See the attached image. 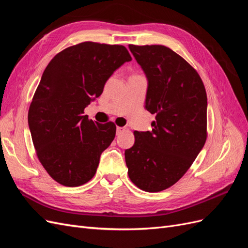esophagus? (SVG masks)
<instances>
[{
  "label": "esophagus",
  "instance_id": "1",
  "mask_svg": "<svg viewBox=\"0 0 248 248\" xmlns=\"http://www.w3.org/2000/svg\"><path fill=\"white\" fill-rule=\"evenodd\" d=\"M124 130L125 128H123V127H117V136H120Z\"/></svg>",
  "mask_w": 248,
  "mask_h": 248
}]
</instances>
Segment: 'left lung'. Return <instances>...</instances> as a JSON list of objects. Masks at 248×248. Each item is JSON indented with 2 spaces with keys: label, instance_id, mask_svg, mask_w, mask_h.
<instances>
[{
  "label": "left lung",
  "instance_id": "8db88e82",
  "mask_svg": "<svg viewBox=\"0 0 248 248\" xmlns=\"http://www.w3.org/2000/svg\"><path fill=\"white\" fill-rule=\"evenodd\" d=\"M129 49L148 80L145 108L156 114L152 131H134L125 150L128 176L139 188L157 192L182 178L207 139V94L192 67L163 46Z\"/></svg>",
  "mask_w": 248,
  "mask_h": 248
}]
</instances>
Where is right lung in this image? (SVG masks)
I'll return each instance as SVG.
<instances>
[{
	"mask_svg": "<svg viewBox=\"0 0 248 248\" xmlns=\"http://www.w3.org/2000/svg\"><path fill=\"white\" fill-rule=\"evenodd\" d=\"M129 61L123 46L88 41L59 52L46 66L28 122L37 156L58 183L76 187L94 177L101 153L115 139L116 125L89 120L84 109Z\"/></svg>",
	"mask_w": 248,
	"mask_h": 248,
	"instance_id": "1",
	"label": "right lung"
}]
</instances>
